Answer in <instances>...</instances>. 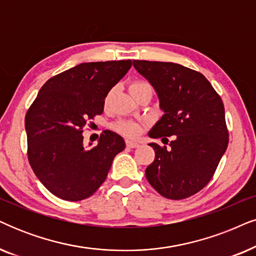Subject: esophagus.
I'll list each match as a JSON object with an SVG mask.
<instances>
[{
    "label": "esophagus",
    "instance_id": "esophagus-1",
    "mask_svg": "<svg viewBox=\"0 0 256 256\" xmlns=\"http://www.w3.org/2000/svg\"><path fill=\"white\" fill-rule=\"evenodd\" d=\"M126 146H127L128 148H138L140 144H138V142H135V141L127 140V141H126Z\"/></svg>",
    "mask_w": 256,
    "mask_h": 256
}]
</instances>
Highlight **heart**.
I'll list each match as a JSON object with an SVG mask.
<instances>
[{"label": "heart", "mask_w": 256, "mask_h": 256, "mask_svg": "<svg viewBox=\"0 0 256 256\" xmlns=\"http://www.w3.org/2000/svg\"><path fill=\"white\" fill-rule=\"evenodd\" d=\"M148 84L147 82H144V81H134L132 82L130 86H129V92H130V94H134L135 92L140 90V89L144 88V87H148ZM112 95V90H110L106 96V104H108V101L110 100ZM114 129L116 132H121V134H124L126 136H128V138H135V136L138 135V132H140V126L138 124H134V122H130V121H118L116 124H114Z\"/></svg>", "instance_id": "1"}]
</instances>
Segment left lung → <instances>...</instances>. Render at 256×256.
<instances>
[{
  "mask_svg": "<svg viewBox=\"0 0 256 256\" xmlns=\"http://www.w3.org/2000/svg\"><path fill=\"white\" fill-rule=\"evenodd\" d=\"M132 64L154 87L164 112L149 136L166 144L167 136L172 138L168 148L149 144L155 158L146 169V178L162 196H192L212 180L227 149L224 102L208 80L193 69L138 60Z\"/></svg>",
  "mask_w": 256,
  "mask_h": 256,
  "instance_id": "1",
  "label": "left lung"
}]
</instances>
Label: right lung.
<instances>
[{
    "label": "right lung",
    "mask_w": 256,
    "mask_h": 256,
    "mask_svg": "<svg viewBox=\"0 0 256 256\" xmlns=\"http://www.w3.org/2000/svg\"><path fill=\"white\" fill-rule=\"evenodd\" d=\"M130 60L88 62L49 78L26 114L28 160L42 184L62 200H84L107 178L124 140L104 130L84 144V126L104 112V98L132 67ZM92 146V144H89Z\"/></svg>",
    "instance_id": "obj_1"
}]
</instances>
